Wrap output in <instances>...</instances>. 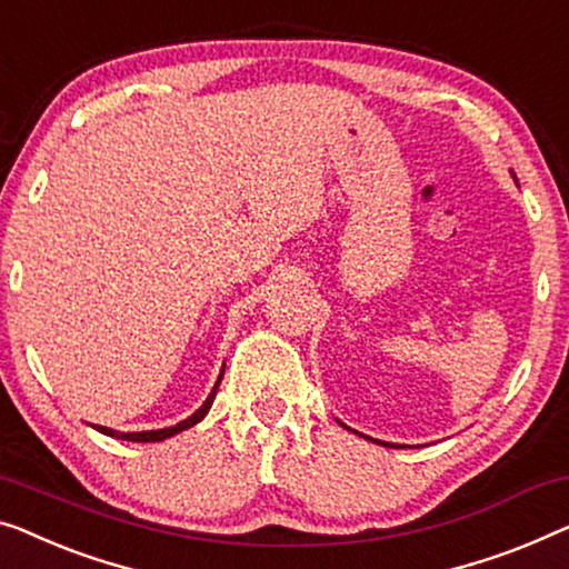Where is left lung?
Instances as JSON below:
<instances>
[{"mask_svg":"<svg viewBox=\"0 0 569 569\" xmlns=\"http://www.w3.org/2000/svg\"><path fill=\"white\" fill-rule=\"evenodd\" d=\"M341 423V421H339ZM343 426V423H341ZM343 428H349V426H343ZM351 431V428H349ZM353 433H359V431H353ZM361 439H369V436H365V433H359ZM369 441H375V443H380V447H387V449H402V447H398V443H390V441H380V439H369Z\"/></svg>","mask_w":569,"mask_h":569,"instance_id":"left-lung-1","label":"left lung"}]
</instances>
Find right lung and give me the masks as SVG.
I'll list each match as a JSON object with an SVG mask.
<instances>
[{"label": "right lung", "instance_id": "obj_1", "mask_svg": "<svg viewBox=\"0 0 569 569\" xmlns=\"http://www.w3.org/2000/svg\"><path fill=\"white\" fill-rule=\"evenodd\" d=\"M223 372H226V365H223V369H220V377H218V382H216V387H212L210 390V395H208V400L202 402L200 408L194 410L192 416L189 418H184V421H179L177 426H169V428H156V431H130V433H122V431H114V428H107V426H92V428H97V431L100 433H104V436H112V439H122V441H141V443H156V441H163V439H171V436H177V433H182V431H187V428H192V426H197L202 421L204 416H208V410H210V406H212V400H216V392H218V385H220V380H223Z\"/></svg>", "mask_w": 569, "mask_h": 569}]
</instances>
